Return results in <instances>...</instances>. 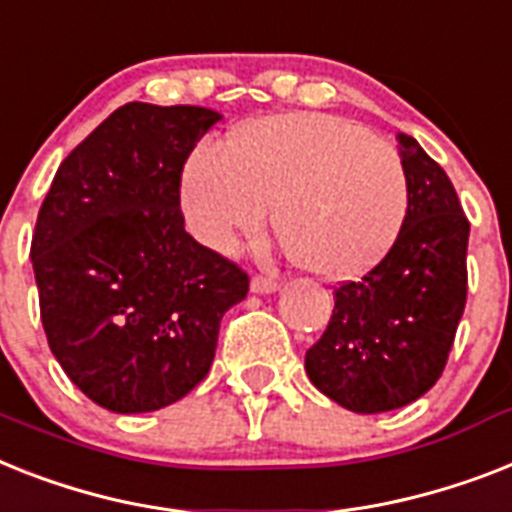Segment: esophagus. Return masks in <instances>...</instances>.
<instances>
[{"mask_svg": "<svg viewBox=\"0 0 512 512\" xmlns=\"http://www.w3.org/2000/svg\"><path fill=\"white\" fill-rule=\"evenodd\" d=\"M278 286H281V281L273 276H255L252 278V292L255 294H273L278 292Z\"/></svg>", "mask_w": 512, "mask_h": 512, "instance_id": "34e87169", "label": "esophagus"}]
</instances>
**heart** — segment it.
Segmentation results:
<instances>
[{"label":"heart","mask_w":512,"mask_h":512,"mask_svg":"<svg viewBox=\"0 0 512 512\" xmlns=\"http://www.w3.org/2000/svg\"><path fill=\"white\" fill-rule=\"evenodd\" d=\"M400 152L360 123L323 112L270 115L226 152L199 147L184 170V210L215 249L257 239L276 205L292 257L328 281L360 276L389 252L407 215Z\"/></svg>","instance_id":"b5f03b06"}]
</instances>
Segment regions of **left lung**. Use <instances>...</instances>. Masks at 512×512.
I'll list each match as a JSON object with an SVG mask.
<instances>
[{
	"instance_id": "left-lung-1",
	"label": "left lung",
	"mask_w": 512,
	"mask_h": 512,
	"mask_svg": "<svg viewBox=\"0 0 512 512\" xmlns=\"http://www.w3.org/2000/svg\"><path fill=\"white\" fill-rule=\"evenodd\" d=\"M407 215L363 278L334 289V313L305 371L352 413L397 410L429 392L450 357L468 297V234L458 191L413 136L400 134Z\"/></svg>"
}]
</instances>
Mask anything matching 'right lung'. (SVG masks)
<instances>
[{
  "label": "right lung",
  "mask_w": 512,
  "mask_h": 512,
  "mask_svg": "<svg viewBox=\"0 0 512 512\" xmlns=\"http://www.w3.org/2000/svg\"><path fill=\"white\" fill-rule=\"evenodd\" d=\"M218 120L128 102L62 160L41 202L31 260L49 350L112 413L186 397L249 292L247 273L186 234L181 213L184 165Z\"/></svg>",
  "instance_id": "add662e5"
}]
</instances>
